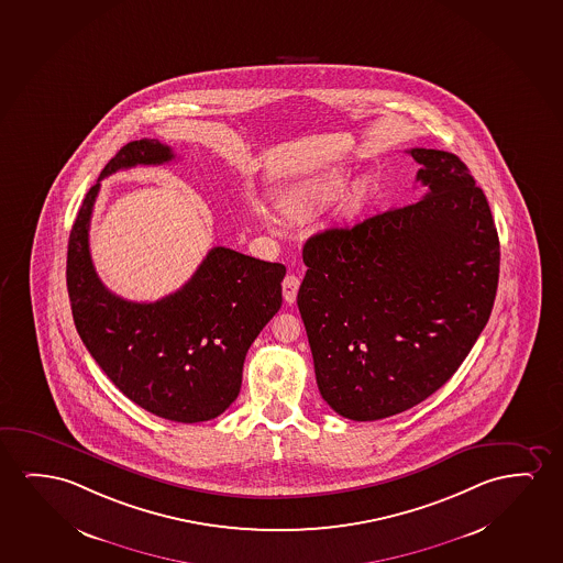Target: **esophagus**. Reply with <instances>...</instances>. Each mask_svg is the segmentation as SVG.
I'll list each match as a JSON object with an SVG mask.
<instances>
[{"label":"esophagus","mask_w":563,"mask_h":563,"mask_svg":"<svg viewBox=\"0 0 563 563\" xmlns=\"http://www.w3.org/2000/svg\"><path fill=\"white\" fill-rule=\"evenodd\" d=\"M299 286H301V277L295 276V274H287V276L284 277L282 289H284V299H286V302H289V305H294L295 299H297Z\"/></svg>","instance_id":"34e87169"}]
</instances>
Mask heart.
Masks as SVG:
<instances>
[{"label":"heart","instance_id":"1","mask_svg":"<svg viewBox=\"0 0 563 563\" xmlns=\"http://www.w3.org/2000/svg\"><path fill=\"white\" fill-rule=\"evenodd\" d=\"M349 185V172L343 166L328 167L320 174L312 175L305 181L297 183L279 198V208L287 216L314 214L322 208L330 207L345 192ZM374 195V185L371 179L355 183L353 189L345 197L343 210L345 214L355 216L365 210Z\"/></svg>","mask_w":563,"mask_h":563}]
</instances>
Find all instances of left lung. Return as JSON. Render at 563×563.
<instances>
[{"mask_svg":"<svg viewBox=\"0 0 563 563\" xmlns=\"http://www.w3.org/2000/svg\"><path fill=\"white\" fill-rule=\"evenodd\" d=\"M427 195L302 246L297 305L333 411L378 420L452 378L490 318L499 276L488 200L452 152L411 148Z\"/></svg>","mask_w":563,"mask_h":563,"instance_id":"8db88e82","label":"left lung"}]
</instances>
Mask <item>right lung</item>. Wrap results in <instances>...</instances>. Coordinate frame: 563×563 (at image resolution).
<instances>
[{"label":"right lung","mask_w":563,"mask_h":563,"mask_svg":"<svg viewBox=\"0 0 563 563\" xmlns=\"http://www.w3.org/2000/svg\"><path fill=\"white\" fill-rule=\"evenodd\" d=\"M174 158L166 144L143 139L106 164L73 223L67 291L80 340L119 391L152 415L190 424L216 419L238 399L246 351L282 307L286 266L214 246L189 282L159 301L111 294L88 249L100 181Z\"/></svg>","instance_id":"add662e5"}]
</instances>
